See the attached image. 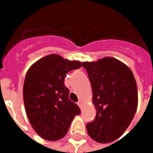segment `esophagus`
I'll list each match as a JSON object with an SVG mask.
<instances>
[{
    "label": "esophagus",
    "instance_id": "obj_1",
    "mask_svg": "<svg viewBox=\"0 0 153 153\" xmlns=\"http://www.w3.org/2000/svg\"><path fill=\"white\" fill-rule=\"evenodd\" d=\"M77 105H78L81 108V105H82V102H81V101H79V102L77 103Z\"/></svg>",
    "mask_w": 153,
    "mask_h": 153
}]
</instances>
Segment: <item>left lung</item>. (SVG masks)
Returning <instances> with one entry per match:
<instances>
[{
  "instance_id": "1",
  "label": "left lung",
  "mask_w": 153,
  "mask_h": 153,
  "mask_svg": "<svg viewBox=\"0 0 153 153\" xmlns=\"http://www.w3.org/2000/svg\"><path fill=\"white\" fill-rule=\"evenodd\" d=\"M97 115L87 124L88 134L101 143L115 141L128 128L137 111V87L131 70L113 57L84 62Z\"/></svg>"
}]
</instances>
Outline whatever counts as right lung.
<instances>
[{
	"label": "right lung",
	"mask_w": 153,
	"mask_h": 153,
	"mask_svg": "<svg viewBox=\"0 0 153 153\" xmlns=\"http://www.w3.org/2000/svg\"><path fill=\"white\" fill-rule=\"evenodd\" d=\"M81 65L79 61L52 54L35 62L27 71L23 88L25 108L32 127L43 139L64 137L74 116L80 113L79 106L69 99L65 78Z\"/></svg>",
	"instance_id": "add662e5"
}]
</instances>
